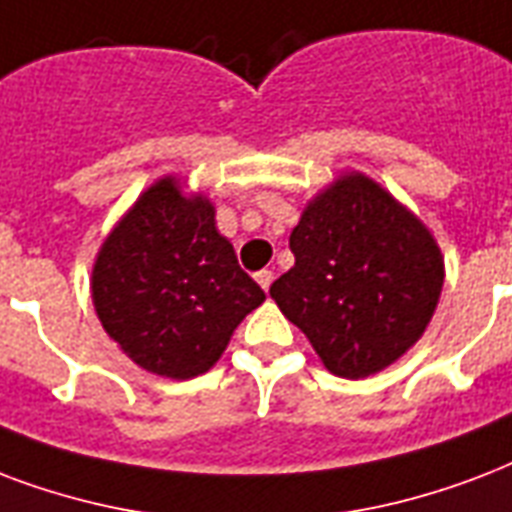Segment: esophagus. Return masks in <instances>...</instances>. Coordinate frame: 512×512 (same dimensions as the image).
Segmentation results:
<instances>
[{
	"label": "esophagus",
	"mask_w": 512,
	"mask_h": 512,
	"mask_svg": "<svg viewBox=\"0 0 512 512\" xmlns=\"http://www.w3.org/2000/svg\"><path fill=\"white\" fill-rule=\"evenodd\" d=\"M255 279H257V284H260V287H263V290L268 292V287H271V284H273V271H257Z\"/></svg>",
	"instance_id": "obj_1"
}]
</instances>
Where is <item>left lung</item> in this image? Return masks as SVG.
Returning a JSON list of instances; mask_svg holds the SVG:
<instances>
[{
  "mask_svg": "<svg viewBox=\"0 0 512 512\" xmlns=\"http://www.w3.org/2000/svg\"><path fill=\"white\" fill-rule=\"evenodd\" d=\"M295 265L271 298L341 378H368L427 330L443 290V255L424 222L351 171L308 201L290 236Z\"/></svg>",
  "mask_w": 512,
  "mask_h": 512,
  "instance_id": "1",
  "label": "left lung"
}]
</instances>
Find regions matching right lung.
<instances>
[{"instance_id": "add662e5", "label": "right lung", "mask_w": 512, "mask_h": 512, "mask_svg": "<svg viewBox=\"0 0 512 512\" xmlns=\"http://www.w3.org/2000/svg\"><path fill=\"white\" fill-rule=\"evenodd\" d=\"M91 295L109 338L139 368L177 381L212 368L265 300L217 230L212 201L182 193L177 177L147 187L112 228Z\"/></svg>"}]
</instances>
